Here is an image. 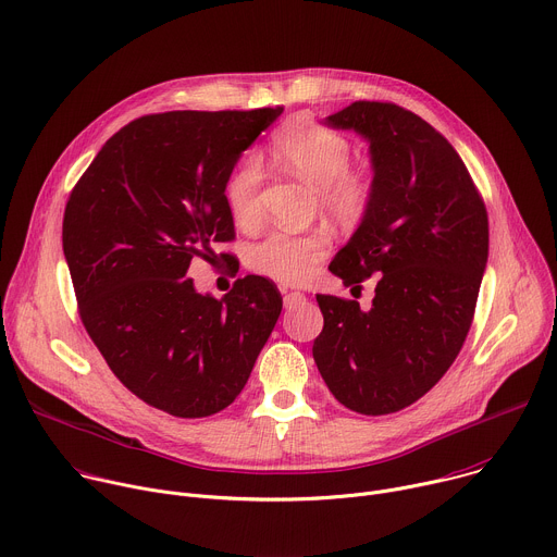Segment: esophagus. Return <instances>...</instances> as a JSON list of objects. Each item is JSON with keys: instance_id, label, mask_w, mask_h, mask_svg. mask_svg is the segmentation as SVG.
Listing matches in <instances>:
<instances>
[{"instance_id": "34e87169", "label": "esophagus", "mask_w": 557, "mask_h": 557, "mask_svg": "<svg viewBox=\"0 0 557 557\" xmlns=\"http://www.w3.org/2000/svg\"><path fill=\"white\" fill-rule=\"evenodd\" d=\"M306 297H304V293H299V290H286L284 293V306L286 308H293V306H297V304H301Z\"/></svg>"}]
</instances>
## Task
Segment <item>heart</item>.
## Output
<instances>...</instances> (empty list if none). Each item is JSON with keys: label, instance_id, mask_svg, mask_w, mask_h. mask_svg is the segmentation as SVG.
<instances>
[{"label": "heart", "instance_id": "obj_1", "mask_svg": "<svg viewBox=\"0 0 557 557\" xmlns=\"http://www.w3.org/2000/svg\"><path fill=\"white\" fill-rule=\"evenodd\" d=\"M273 151L286 170L314 185L317 205L335 222L355 224L370 209L374 178L368 170L348 165L352 147L342 132L297 116L273 134ZM262 183V158L253 151L245 153L224 187L228 211L240 226L258 224ZM329 247V235L322 228L275 231L249 251V267L277 282L301 284L326 258Z\"/></svg>", "mask_w": 557, "mask_h": 557}]
</instances>
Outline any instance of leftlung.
<instances>
[{"label":"left lung","instance_id":"8db88e82","mask_svg":"<svg viewBox=\"0 0 557 557\" xmlns=\"http://www.w3.org/2000/svg\"><path fill=\"white\" fill-rule=\"evenodd\" d=\"M370 143L374 198L331 271L346 286L376 275L368 310L317 295L324 331L312 357L352 412H399L458 357L479 299L490 222L483 196L449 140L414 112L355 101L326 119Z\"/></svg>","mask_w":557,"mask_h":557}]
</instances>
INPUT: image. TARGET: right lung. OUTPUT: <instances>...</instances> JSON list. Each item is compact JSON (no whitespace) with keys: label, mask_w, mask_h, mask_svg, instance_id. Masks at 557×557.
Returning <instances> with one entry per match:
<instances>
[{"label":"right lung","mask_w":557,"mask_h":557,"mask_svg":"<svg viewBox=\"0 0 557 557\" xmlns=\"http://www.w3.org/2000/svg\"><path fill=\"white\" fill-rule=\"evenodd\" d=\"M282 112L140 116L70 191L61 237L78 317L116 379L172 417L231 406L282 312L267 277L235 280L222 299L187 277L194 258L209 262L213 245L235 237L226 181Z\"/></svg>","instance_id":"right-lung-1"}]
</instances>
